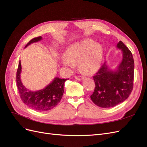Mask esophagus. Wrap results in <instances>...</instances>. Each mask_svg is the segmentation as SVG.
Segmentation results:
<instances>
[{"label": "esophagus", "instance_id": "esophagus-1", "mask_svg": "<svg viewBox=\"0 0 147 147\" xmlns=\"http://www.w3.org/2000/svg\"><path fill=\"white\" fill-rule=\"evenodd\" d=\"M75 78L76 79V80H77L80 81V80H82L84 79V77H82V76H80V75H79V76H75Z\"/></svg>", "mask_w": 147, "mask_h": 147}]
</instances>
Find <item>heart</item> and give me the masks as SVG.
<instances>
[{
	"mask_svg": "<svg viewBox=\"0 0 147 147\" xmlns=\"http://www.w3.org/2000/svg\"><path fill=\"white\" fill-rule=\"evenodd\" d=\"M101 47L91 40H84L70 46L61 60L64 65L78 64L79 69L85 74L94 73L99 67L101 59Z\"/></svg>",
	"mask_w": 147,
	"mask_h": 147,
	"instance_id": "heart-1",
	"label": "heart"
}]
</instances>
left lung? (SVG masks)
<instances>
[{"label": "left lung", "mask_w": 147, "mask_h": 147, "mask_svg": "<svg viewBox=\"0 0 147 147\" xmlns=\"http://www.w3.org/2000/svg\"><path fill=\"white\" fill-rule=\"evenodd\" d=\"M117 48L123 53V59L116 70H111L105 62L93 76L95 88L90 96L92 101L102 108H110L128 98L133 89L134 61L132 54L121 42Z\"/></svg>", "instance_id": "obj_1"}]
</instances>
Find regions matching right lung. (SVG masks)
<instances>
[{
	"label": "right lung",
	"mask_w": 147,
	"mask_h": 147,
	"mask_svg": "<svg viewBox=\"0 0 147 147\" xmlns=\"http://www.w3.org/2000/svg\"><path fill=\"white\" fill-rule=\"evenodd\" d=\"M42 39L41 36L32 38L25 48ZM21 72V65L20 61L16 72V84L20 97L24 104L31 109L40 112L50 110L58 104L64 93V83L67 79L56 77L44 89L37 91H31L26 88L22 83L20 78Z\"/></svg>",
	"instance_id": "add662e5"
}]
</instances>
